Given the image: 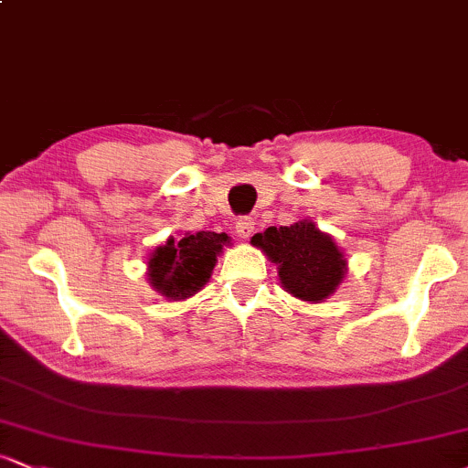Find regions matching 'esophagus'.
Returning <instances> with one entry per match:
<instances>
[{"instance_id": "1", "label": "esophagus", "mask_w": 468, "mask_h": 468, "mask_svg": "<svg viewBox=\"0 0 468 468\" xmlns=\"http://www.w3.org/2000/svg\"><path fill=\"white\" fill-rule=\"evenodd\" d=\"M252 230H255V219L249 216L238 218V222H235V233H238V238L249 239L252 235Z\"/></svg>"}]
</instances>
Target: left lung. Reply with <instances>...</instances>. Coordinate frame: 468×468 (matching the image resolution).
Listing matches in <instances>:
<instances>
[{
    "instance_id": "1",
    "label": "left lung",
    "mask_w": 468,
    "mask_h": 468,
    "mask_svg": "<svg viewBox=\"0 0 468 468\" xmlns=\"http://www.w3.org/2000/svg\"><path fill=\"white\" fill-rule=\"evenodd\" d=\"M252 244L279 266L283 288L303 302H324L346 275L343 252L330 235L321 233L308 219L292 227L266 229L252 235Z\"/></svg>"
}]
</instances>
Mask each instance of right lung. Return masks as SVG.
Returning <instances> with one entry per match:
<instances>
[{
	"mask_svg": "<svg viewBox=\"0 0 468 468\" xmlns=\"http://www.w3.org/2000/svg\"><path fill=\"white\" fill-rule=\"evenodd\" d=\"M229 241L227 233L200 230L176 241L166 239L149 257V282L169 299H186L202 290L216 268L218 255Z\"/></svg>",
	"mask_w": 468,
	"mask_h": 468,
	"instance_id": "1",
	"label": "right lung"
}]
</instances>
